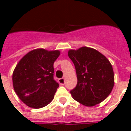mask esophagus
<instances>
[{"mask_svg": "<svg viewBox=\"0 0 131 131\" xmlns=\"http://www.w3.org/2000/svg\"><path fill=\"white\" fill-rule=\"evenodd\" d=\"M59 83L61 85H64L65 84V79L64 78H60L59 79Z\"/></svg>", "mask_w": 131, "mask_h": 131, "instance_id": "1", "label": "esophagus"}]
</instances>
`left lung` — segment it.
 Listing matches in <instances>:
<instances>
[{
	"mask_svg": "<svg viewBox=\"0 0 131 131\" xmlns=\"http://www.w3.org/2000/svg\"><path fill=\"white\" fill-rule=\"evenodd\" d=\"M68 56L74 63L77 77V86L70 91L74 100L89 107L104 101L114 85L110 61L96 50L86 47L69 50Z\"/></svg>",
	"mask_w": 131,
	"mask_h": 131,
	"instance_id": "left-lung-1",
	"label": "left lung"
}]
</instances>
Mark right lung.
Returning <instances> with one entry per match:
<instances>
[{
	"instance_id": "1",
	"label": "right lung",
	"mask_w": 131,
	"mask_h": 131,
	"mask_svg": "<svg viewBox=\"0 0 131 131\" xmlns=\"http://www.w3.org/2000/svg\"><path fill=\"white\" fill-rule=\"evenodd\" d=\"M59 50L43 48L31 50L16 66L12 75L13 86L24 104L39 109L51 102L59 84L54 79V62Z\"/></svg>"
}]
</instances>
